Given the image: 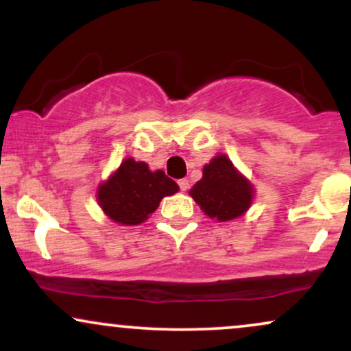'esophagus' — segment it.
<instances>
[{
  "label": "esophagus",
  "instance_id": "34e87169",
  "mask_svg": "<svg viewBox=\"0 0 351 351\" xmlns=\"http://www.w3.org/2000/svg\"><path fill=\"white\" fill-rule=\"evenodd\" d=\"M178 186H180L181 191H186V189L189 188V181H188L186 178L180 180V181H178Z\"/></svg>",
  "mask_w": 351,
  "mask_h": 351
}]
</instances>
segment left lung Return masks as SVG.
Instances as JSON below:
<instances>
[{
    "label": "left lung",
    "mask_w": 351,
    "mask_h": 351,
    "mask_svg": "<svg viewBox=\"0 0 351 351\" xmlns=\"http://www.w3.org/2000/svg\"><path fill=\"white\" fill-rule=\"evenodd\" d=\"M189 195L211 219L229 221L241 216L251 206L252 188L241 176L228 156L213 158L203 170V178Z\"/></svg>",
    "instance_id": "1"
}]
</instances>
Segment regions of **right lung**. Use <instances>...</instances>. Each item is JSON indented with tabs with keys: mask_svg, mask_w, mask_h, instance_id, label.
<instances>
[{
	"mask_svg": "<svg viewBox=\"0 0 351 351\" xmlns=\"http://www.w3.org/2000/svg\"><path fill=\"white\" fill-rule=\"evenodd\" d=\"M176 191L178 184L162 170L150 171L147 163L127 158L108 181L102 183L97 199L104 213L115 223L135 226L158 208L162 198Z\"/></svg>",
	"mask_w": 351,
	"mask_h": 351,
	"instance_id": "add662e5",
	"label": "right lung"
}]
</instances>
